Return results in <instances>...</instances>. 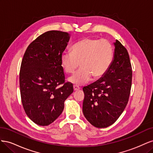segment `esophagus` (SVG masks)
Listing matches in <instances>:
<instances>
[{
    "instance_id": "esophagus-1",
    "label": "esophagus",
    "mask_w": 153,
    "mask_h": 153,
    "mask_svg": "<svg viewBox=\"0 0 153 153\" xmlns=\"http://www.w3.org/2000/svg\"><path fill=\"white\" fill-rule=\"evenodd\" d=\"M73 90L74 91H77L78 90H80V87L77 85H73Z\"/></svg>"
}]
</instances>
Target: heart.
Listing matches in <instances>:
<instances>
[{
	"instance_id": "obj_1",
	"label": "heart",
	"mask_w": 153,
	"mask_h": 153,
	"mask_svg": "<svg viewBox=\"0 0 153 153\" xmlns=\"http://www.w3.org/2000/svg\"><path fill=\"white\" fill-rule=\"evenodd\" d=\"M71 52H63L61 62L67 73H73L81 66L69 78L76 85L87 84L92 77L95 80L102 77L108 71L114 58L112 45L106 39L84 38L72 46Z\"/></svg>"
}]
</instances>
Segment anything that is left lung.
<instances>
[{
  "label": "left lung",
  "instance_id": "left-lung-1",
  "mask_svg": "<svg viewBox=\"0 0 153 153\" xmlns=\"http://www.w3.org/2000/svg\"><path fill=\"white\" fill-rule=\"evenodd\" d=\"M112 64L105 75L83 88V114L92 126L106 128L123 112L130 94L132 69L127 50L118 40Z\"/></svg>",
  "mask_w": 153,
  "mask_h": 153
}]
</instances>
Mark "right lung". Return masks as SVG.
Returning a JSON list of instances; mask_svg holds the SVG:
<instances>
[{"label": "right lung", "instance_id": "add662e5", "mask_svg": "<svg viewBox=\"0 0 153 153\" xmlns=\"http://www.w3.org/2000/svg\"><path fill=\"white\" fill-rule=\"evenodd\" d=\"M69 39L68 32H46L29 45L23 57L20 71L22 102L27 116L39 126H48L59 117L64 101L73 92L71 83H64L61 62Z\"/></svg>", "mask_w": 153, "mask_h": 153}]
</instances>
